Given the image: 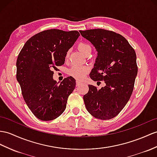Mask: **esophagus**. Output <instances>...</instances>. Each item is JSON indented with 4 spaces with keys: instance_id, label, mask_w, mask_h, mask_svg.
Wrapping results in <instances>:
<instances>
[{
    "instance_id": "34e87169",
    "label": "esophagus",
    "mask_w": 157,
    "mask_h": 157,
    "mask_svg": "<svg viewBox=\"0 0 157 157\" xmlns=\"http://www.w3.org/2000/svg\"><path fill=\"white\" fill-rule=\"evenodd\" d=\"M81 82H80V81H76V86H78L80 85H81Z\"/></svg>"
}]
</instances>
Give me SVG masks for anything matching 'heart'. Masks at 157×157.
Returning <instances> with one entry per match:
<instances>
[{
	"mask_svg": "<svg viewBox=\"0 0 157 157\" xmlns=\"http://www.w3.org/2000/svg\"><path fill=\"white\" fill-rule=\"evenodd\" d=\"M78 48L83 55H86L87 52H91V47L89 44L86 43H80L78 44ZM68 56V52H67L66 56ZM89 72V67L87 66H73L68 71V74L72 77L82 81L86 77L88 72Z\"/></svg>",
	"mask_w": 157,
	"mask_h": 157,
	"instance_id": "obj_1",
	"label": "heart"
}]
</instances>
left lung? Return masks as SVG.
<instances>
[{
	"mask_svg": "<svg viewBox=\"0 0 157 157\" xmlns=\"http://www.w3.org/2000/svg\"><path fill=\"white\" fill-rule=\"evenodd\" d=\"M79 32L98 52L90 78L106 84L99 90L89 85V92L83 97L86 110L98 119H111L132 94L138 72L135 51L124 36L113 31L97 29Z\"/></svg>",
	"mask_w": 157,
	"mask_h": 157,
	"instance_id": "1",
	"label": "left lung"
}]
</instances>
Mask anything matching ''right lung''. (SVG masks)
I'll return each mask as SVG.
<instances>
[{
  "mask_svg": "<svg viewBox=\"0 0 157 157\" xmlns=\"http://www.w3.org/2000/svg\"><path fill=\"white\" fill-rule=\"evenodd\" d=\"M80 34L76 30H44L26 42L17 60V79L22 94L34 115L44 121L54 120L66 109L76 82L72 76L59 85L52 76Z\"/></svg>",
  "mask_w": 157,
  "mask_h": 157,
  "instance_id": "1",
  "label": "right lung"
}]
</instances>
